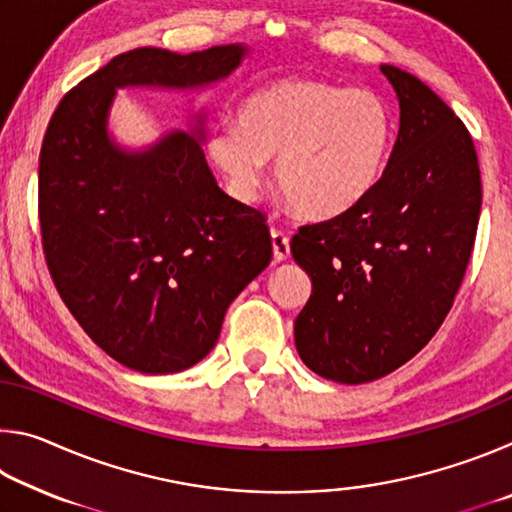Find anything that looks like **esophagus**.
I'll return each instance as SVG.
<instances>
[{
    "label": "esophagus",
    "instance_id": "1",
    "mask_svg": "<svg viewBox=\"0 0 512 512\" xmlns=\"http://www.w3.org/2000/svg\"><path fill=\"white\" fill-rule=\"evenodd\" d=\"M271 241H273V259L275 262H284L291 255V246H289V237L284 235L282 230H271Z\"/></svg>",
    "mask_w": 512,
    "mask_h": 512
}]
</instances>
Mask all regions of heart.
<instances>
[{
    "mask_svg": "<svg viewBox=\"0 0 512 512\" xmlns=\"http://www.w3.org/2000/svg\"><path fill=\"white\" fill-rule=\"evenodd\" d=\"M395 142L381 94L323 79L275 81L241 103L237 126H216L207 153L230 192L253 201L273 158V180L291 210L329 219L377 185Z\"/></svg>",
    "mask_w": 512,
    "mask_h": 512,
    "instance_id": "b5f03b06",
    "label": "heart"
}]
</instances>
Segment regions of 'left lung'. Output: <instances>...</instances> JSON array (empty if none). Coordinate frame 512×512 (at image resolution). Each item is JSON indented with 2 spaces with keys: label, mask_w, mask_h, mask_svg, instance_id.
Returning a JSON list of instances; mask_svg holds the SVG:
<instances>
[{
  "label": "left lung",
  "mask_w": 512,
  "mask_h": 512,
  "mask_svg": "<svg viewBox=\"0 0 512 512\" xmlns=\"http://www.w3.org/2000/svg\"><path fill=\"white\" fill-rule=\"evenodd\" d=\"M400 133L372 192L302 225L291 255L311 277L296 318L300 359L339 384H366L415 357L443 325L470 262L481 212L474 142L413 74L381 65Z\"/></svg>",
  "instance_id": "left-lung-1"
}]
</instances>
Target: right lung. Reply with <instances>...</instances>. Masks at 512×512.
I'll return each instance as SVG.
<instances>
[{
    "label": "right lung",
    "instance_id": "add662e5",
    "mask_svg": "<svg viewBox=\"0 0 512 512\" xmlns=\"http://www.w3.org/2000/svg\"><path fill=\"white\" fill-rule=\"evenodd\" d=\"M248 47L192 54L140 47L69 90L40 151L42 248L85 334L126 368L169 375L219 341L230 302L271 262L264 214L216 185L194 133L142 151L110 137L119 88L196 90L228 79Z\"/></svg>",
    "mask_w": 512,
    "mask_h": 512
}]
</instances>
